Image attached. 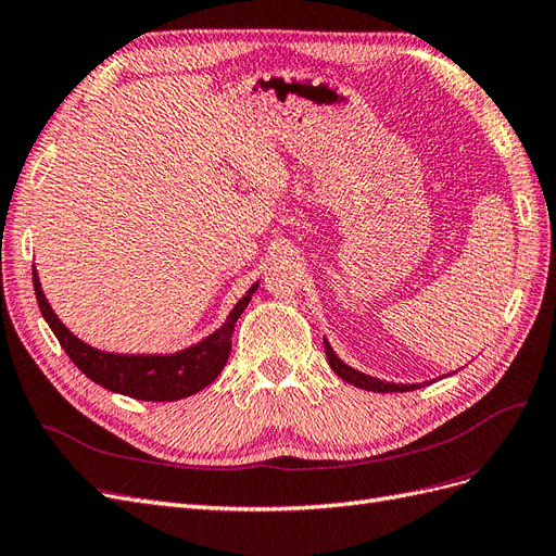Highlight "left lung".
<instances>
[{
  "instance_id": "left-lung-1",
  "label": "left lung",
  "mask_w": 556,
  "mask_h": 556,
  "mask_svg": "<svg viewBox=\"0 0 556 556\" xmlns=\"http://www.w3.org/2000/svg\"><path fill=\"white\" fill-rule=\"evenodd\" d=\"M325 352H327V359H329V366L333 368V374L343 378L345 382L355 384V387H362V390L366 392H410L415 390L417 384H394V382H384V380H378V378H371L366 374H359L355 371V368H350L348 364H343L339 357L333 355L331 345L325 341Z\"/></svg>"
}]
</instances>
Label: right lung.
I'll use <instances>...</instances> for the list:
<instances>
[{"label":"right lung","instance_id":"right-lung-1","mask_svg":"<svg viewBox=\"0 0 556 556\" xmlns=\"http://www.w3.org/2000/svg\"><path fill=\"white\" fill-rule=\"evenodd\" d=\"M31 280H35L39 311L46 317L48 327L58 336V341L66 355H70V359L92 382L106 387L111 392L139 401L185 399L190 394H197L199 390H204L206 384H211L220 376L231 350L233 325H237V319L248 306L252 292L257 290L255 282L250 292L233 306L227 323L220 329L211 333L208 339L201 343L176 352V355H113V352H102L78 341L76 336L60 323L41 292V282L35 266H31Z\"/></svg>","mask_w":556,"mask_h":556}]
</instances>
